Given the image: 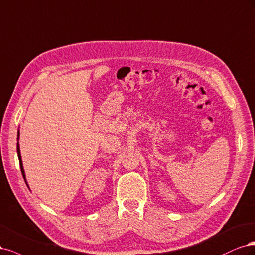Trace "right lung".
I'll list each match as a JSON object with an SVG mask.
<instances>
[{
    "label": "right lung",
    "instance_id": "add662e5",
    "mask_svg": "<svg viewBox=\"0 0 255 255\" xmlns=\"http://www.w3.org/2000/svg\"><path fill=\"white\" fill-rule=\"evenodd\" d=\"M18 138H19V136H18ZM17 150H18V157H19V161H20V167H21L22 175H23V178L25 179V174H24V169H23V165H22V161H21V154H20V147H19V143L17 144Z\"/></svg>",
    "mask_w": 255,
    "mask_h": 255
}]
</instances>
